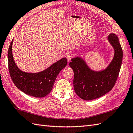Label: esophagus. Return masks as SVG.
Masks as SVG:
<instances>
[{
	"label": "esophagus",
	"instance_id": "1",
	"mask_svg": "<svg viewBox=\"0 0 133 133\" xmlns=\"http://www.w3.org/2000/svg\"><path fill=\"white\" fill-rule=\"evenodd\" d=\"M73 53L72 52H68V53L66 54V57L68 59V61H70V60L71 59V58L73 57Z\"/></svg>",
	"mask_w": 133,
	"mask_h": 133
}]
</instances>
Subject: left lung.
I'll list each match as a JSON object with an SVG mask.
<instances>
[{
	"label": "left lung",
	"mask_w": 133,
	"mask_h": 133,
	"mask_svg": "<svg viewBox=\"0 0 133 133\" xmlns=\"http://www.w3.org/2000/svg\"><path fill=\"white\" fill-rule=\"evenodd\" d=\"M108 41L114 49V57L106 69L91 70L81 58L71 59L69 65L74 71L73 84L75 93L85 100L101 97L114 87L118 77L123 59V50L115 34L108 36Z\"/></svg>",
	"instance_id": "obj_1"
}]
</instances>
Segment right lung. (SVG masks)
<instances>
[{"label":"right lung","mask_w":133,"mask_h":133,"mask_svg":"<svg viewBox=\"0 0 133 133\" xmlns=\"http://www.w3.org/2000/svg\"><path fill=\"white\" fill-rule=\"evenodd\" d=\"M13 41L12 40L8 52V68L11 80L15 86L26 94L35 98L44 97L53 89L59 72L66 66V58H62L39 73H25L20 70L14 62L11 49Z\"/></svg>","instance_id":"right-lung-1"}]
</instances>
